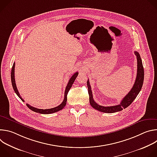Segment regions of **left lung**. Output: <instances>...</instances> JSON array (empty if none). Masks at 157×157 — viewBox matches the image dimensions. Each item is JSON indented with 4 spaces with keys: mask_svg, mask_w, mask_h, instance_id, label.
<instances>
[{
    "mask_svg": "<svg viewBox=\"0 0 157 157\" xmlns=\"http://www.w3.org/2000/svg\"><path fill=\"white\" fill-rule=\"evenodd\" d=\"M135 55L137 57V73L136 79L134 83L131 90L128 92V93L123 98L120 104L114 106H102L97 104L94 100L93 99V93L91 91V86L89 84V81L87 80V86L88 88V93L89 95V102L91 105L95 109L105 113H114L116 112L121 111L123 110V109H125L128 106H129L132 102L135 100L139 93H140L141 89L143 86L144 79V70L142 64V61L140 58L139 53L137 52H134Z\"/></svg>",
    "mask_w": 157,
    "mask_h": 157,
    "instance_id": "1",
    "label": "left lung"
}]
</instances>
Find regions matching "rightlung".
Instances as JSON below:
<instances>
[{
	"instance_id": "add662e5",
	"label": "right lung",
	"mask_w": 157,
	"mask_h": 157,
	"mask_svg": "<svg viewBox=\"0 0 157 157\" xmlns=\"http://www.w3.org/2000/svg\"><path fill=\"white\" fill-rule=\"evenodd\" d=\"M15 63H13V66H12V71H11V81H12V87L13 90L15 91V93L17 94V95L19 97V98L22 101H24V100L21 98V97L20 96L18 90H17V88L16 86V84H15V76H14V72H15ZM78 75V73L76 72L70 78V79L68 81V84H67L66 89H65V91H64V99L63 101L61 102V104H60L58 106L52 108V109H38L34 107L31 106L30 105L27 104V106L31 109L32 110L36 112L37 113H40V114H52V113H56V112L61 110V109H63L64 106L66 104V102H67V94H68V91H70V89H71L74 81H75L76 77Z\"/></svg>"
}]
</instances>
